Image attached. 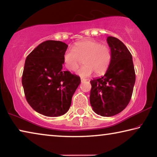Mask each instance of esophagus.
Returning a JSON list of instances; mask_svg holds the SVG:
<instances>
[{"instance_id":"34e87169","label":"esophagus","mask_w":157,"mask_h":157,"mask_svg":"<svg viewBox=\"0 0 157 157\" xmlns=\"http://www.w3.org/2000/svg\"><path fill=\"white\" fill-rule=\"evenodd\" d=\"M81 81H82V82H85V81H86V79H83V78H81Z\"/></svg>"}]
</instances>
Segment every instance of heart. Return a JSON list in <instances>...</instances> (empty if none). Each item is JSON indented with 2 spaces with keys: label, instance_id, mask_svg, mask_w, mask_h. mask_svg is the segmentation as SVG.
<instances>
[{
  "label": "heart",
  "instance_id": "heart-1",
  "mask_svg": "<svg viewBox=\"0 0 157 157\" xmlns=\"http://www.w3.org/2000/svg\"><path fill=\"white\" fill-rule=\"evenodd\" d=\"M73 50L68 49L63 54L64 66L70 71H75L83 59L84 66L78 71L82 77L90 75L94 71L97 75L104 73L110 64L111 52L107 45L92 40L78 42Z\"/></svg>",
  "mask_w": 157,
  "mask_h": 157
}]
</instances>
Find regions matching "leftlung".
<instances>
[{
    "label": "left lung",
    "instance_id": "left-lung-1",
    "mask_svg": "<svg viewBox=\"0 0 157 157\" xmlns=\"http://www.w3.org/2000/svg\"><path fill=\"white\" fill-rule=\"evenodd\" d=\"M111 61L106 73L90 80V103L94 112L103 117L121 113L129 104L135 83L132 57L123 42L107 38Z\"/></svg>",
    "mask_w": 157,
    "mask_h": 157
}]
</instances>
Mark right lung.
Instances as JSON below:
<instances>
[{
    "mask_svg": "<svg viewBox=\"0 0 157 157\" xmlns=\"http://www.w3.org/2000/svg\"><path fill=\"white\" fill-rule=\"evenodd\" d=\"M68 45L60 41L42 42L27 56L22 84L25 98L34 110L58 117L69 110L80 78L62 70V57Z\"/></svg>",
    "mask_w": 157,
    "mask_h": 157,
    "instance_id": "1",
    "label": "right lung"
}]
</instances>
